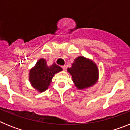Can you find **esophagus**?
I'll return each mask as SVG.
<instances>
[{"label": "esophagus", "mask_w": 130, "mask_h": 130, "mask_svg": "<svg viewBox=\"0 0 130 130\" xmlns=\"http://www.w3.org/2000/svg\"><path fill=\"white\" fill-rule=\"evenodd\" d=\"M61 67H62V68L64 71H66V69H67V67H66V66H65V65H64V66H62Z\"/></svg>", "instance_id": "obj_1"}]
</instances>
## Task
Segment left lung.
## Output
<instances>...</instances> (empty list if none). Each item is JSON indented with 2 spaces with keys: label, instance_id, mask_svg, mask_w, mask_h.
Returning a JSON list of instances; mask_svg holds the SVG:
<instances>
[{
  "label": "left lung",
  "instance_id": "1",
  "mask_svg": "<svg viewBox=\"0 0 130 130\" xmlns=\"http://www.w3.org/2000/svg\"><path fill=\"white\" fill-rule=\"evenodd\" d=\"M68 72L78 89H83L94 85L98 78V69L92 60L84 57L75 58Z\"/></svg>",
  "mask_w": 130,
  "mask_h": 130
}]
</instances>
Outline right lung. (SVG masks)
I'll list each match as a JSON object with an SVG mask.
<instances>
[{"label": "right lung", "instance_id": "1", "mask_svg": "<svg viewBox=\"0 0 130 130\" xmlns=\"http://www.w3.org/2000/svg\"><path fill=\"white\" fill-rule=\"evenodd\" d=\"M62 70V68L55 63L48 66L45 60L41 58L30 70L29 81L35 89L42 92L47 89L55 73Z\"/></svg>", "mask_w": 130, "mask_h": 130}]
</instances>
